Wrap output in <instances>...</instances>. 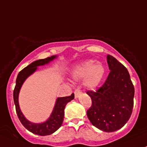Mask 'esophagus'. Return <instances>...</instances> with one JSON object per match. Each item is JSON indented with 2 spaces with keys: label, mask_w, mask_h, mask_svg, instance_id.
<instances>
[{
  "label": "esophagus",
  "mask_w": 147,
  "mask_h": 147,
  "mask_svg": "<svg viewBox=\"0 0 147 147\" xmlns=\"http://www.w3.org/2000/svg\"><path fill=\"white\" fill-rule=\"evenodd\" d=\"M74 93H75V98H78V97H79V96L81 94L82 92L80 91V89H77V90H75V92Z\"/></svg>",
  "instance_id": "esophagus-1"
}]
</instances>
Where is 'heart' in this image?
Instances as JSON below:
<instances>
[{
    "mask_svg": "<svg viewBox=\"0 0 147 147\" xmlns=\"http://www.w3.org/2000/svg\"><path fill=\"white\" fill-rule=\"evenodd\" d=\"M94 60H88L78 65L72 69L74 79L84 78V84L88 89L96 88L100 84L105 74V67L101 63L94 64Z\"/></svg>",
    "mask_w": 147,
    "mask_h": 147,
    "instance_id": "1",
    "label": "heart"
}]
</instances>
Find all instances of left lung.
I'll use <instances>...</instances> for the list:
<instances>
[{
	"label": "left lung",
	"mask_w": 147,
	"mask_h": 147,
	"mask_svg": "<svg viewBox=\"0 0 147 147\" xmlns=\"http://www.w3.org/2000/svg\"><path fill=\"white\" fill-rule=\"evenodd\" d=\"M110 70L103 85L96 91H87L91 107L87 115L93 126L102 131L112 132L128 121L134 106V87L127 68L108 55Z\"/></svg>",
	"instance_id": "1"
}]
</instances>
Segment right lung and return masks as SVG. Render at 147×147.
Listing matches in <instances>:
<instances>
[{
  "mask_svg": "<svg viewBox=\"0 0 147 147\" xmlns=\"http://www.w3.org/2000/svg\"><path fill=\"white\" fill-rule=\"evenodd\" d=\"M56 57H57V55H53L51 57H47L45 59H41V60H38L33 62L26 67H25L24 69H22L18 73L17 79H16V87H15L14 91H13V100H14V103L16 105V113H17L20 122L26 127V129H27L30 132L37 134V135H50V134H53L55 131H57L61 127L63 122L65 112L64 109L65 106L68 102L75 98L74 93H72L69 97L57 98L54 109H53V112H52L50 117L44 122L39 123V124H35V123H32L28 121L25 117L24 115L22 113L21 110H20V107H19L18 95L23 82L30 75H32L33 72H35L37 70L38 66H42V65L48 64L50 62L53 61Z\"/></svg>",
  "mask_w": 147,
  "mask_h": 147,
  "instance_id": "obj_1",
  "label": "right lung"
}]
</instances>
